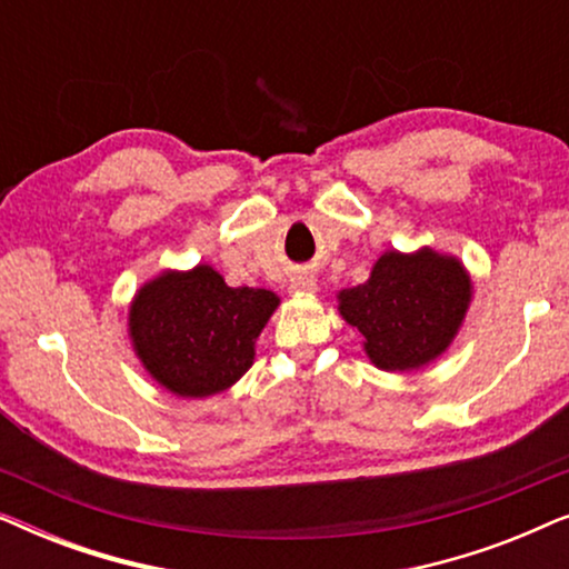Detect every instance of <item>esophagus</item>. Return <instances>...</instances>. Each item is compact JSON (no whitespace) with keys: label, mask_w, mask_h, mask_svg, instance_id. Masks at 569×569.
Masks as SVG:
<instances>
[{"label":"esophagus","mask_w":569,"mask_h":569,"mask_svg":"<svg viewBox=\"0 0 569 569\" xmlns=\"http://www.w3.org/2000/svg\"><path fill=\"white\" fill-rule=\"evenodd\" d=\"M292 290L313 292L316 290V277L313 274H298L292 279Z\"/></svg>","instance_id":"esophagus-1"}]
</instances>
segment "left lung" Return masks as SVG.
<instances>
[{"mask_svg":"<svg viewBox=\"0 0 569 569\" xmlns=\"http://www.w3.org/2000/svg\"><path fill=\"white\" fill-rule=\"evenodd\" d=\"M469 298L461 263L425 248L380 256L368 282L339 292V310L380 370H411L446 352Z\"/></svg>","mask_w":569,"mask_h":569,"instance_id":"1","label":"left lung"}]
</instances>
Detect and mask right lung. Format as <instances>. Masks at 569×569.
Segmentation results:
<instances>
[{
  "mask_svg": "<svg viewBox=\"0 0 569 569\" xmlns=\"http://www.w3.org/2000/svg\"><path fill=\"white\" fill-rule=\"evenodd\" d=\"M277 306L274 292L228 287L201 263L144 284L131 306L129 331L160 386L199 399L224 391L251 368L253 341Z\"/></svg>",
  "mask_w": 569,
  "mask_h": 569,
  "instance_id": "right-lung-1",
  "label": "right lung"
}]
</instances>
